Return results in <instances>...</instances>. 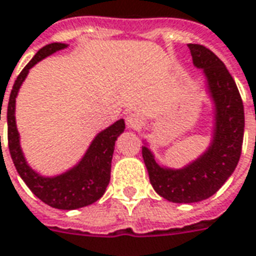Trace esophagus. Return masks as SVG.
Here are the masks:
<instances>
[{"label": "esophagus", "mask_w": 256, "mask_h": 256, "mask_svg": "<svg viewBox=\"0 0 256 256\" xmlns=\"http://www.w3.org/2000/svg\"><path fill=\"white\" fill-rule=\"evenodd\" d=\"M126 124L128 128H140L144 124V119L140 114L132 112L128 114V118H126Z\"/></svg>", "instance_id": "34e87169"}]
</instances>
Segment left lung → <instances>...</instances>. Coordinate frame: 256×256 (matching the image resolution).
I'll use <instances>...</instances> for the list:
<instances>
[{
	"label": "left lung",
	"instance_id": "1",
	"mask_svg": "<svg viewBox=\"0 0 256 256\" xmlns=\"http://www.w3.org/2000/svg\"><path fill=\"white\" fill-rule=\"evenodd\" d=\"M187 46L194 66L204 70L206 92L213 106L209 146L182 168L160 164L145 140L142 146L150 184L158 196L175 204H194L216 194L239 162L244 136L243 102L224 62L200 44Z\"/></svg>",
	"mask_w": 256,
	"mask_h": 256
}]
</instances>
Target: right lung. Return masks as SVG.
<instances>
[{
    "label": "right lung",
    "instance_id": "add662e5",
    "mask_svg": "<svg viewBox=\"0 0 256 256\" xmlns=\"http://www.w3.org/2000/svg\"><path fill=\"white\" fill-rule=\"evenodd\" d=\"M66 47L68 44L65 43H50L40 48L14 81L6 110L8 145L18 175L39 200L56 209L74 210L92 205L106 192L111 178V162L115 141L124 132L126 126L124 120L119 119L96 134L80 162L62 174L54 176L40 175L28 164L22 153L20 134L16 126V98L30 73V69L42 60Z\"/></svg>",
    "mask_w": 256,
    "mask_h": 256
}]
</instances>
